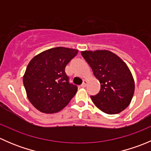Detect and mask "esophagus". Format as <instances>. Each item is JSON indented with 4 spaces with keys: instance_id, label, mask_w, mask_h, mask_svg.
Listing matches in <instances>:
<instances>
[{
    "instance_id": "1",
    "label": "esophagus",
    "mask_w": 151,
    "mask_h": 151,
    "mask_svg": "<svg viewBox=\"0 0 151 151\" xmlns=\"http://www.w3.org/2000/svg\"><path fill=\"white\" fill-rule=\"evenodd\" d=\"M86 85H87V81L85 80H83V84L81 85V87H83V88H85V87L86 86Z\"/></svg>"
}]
</instances>
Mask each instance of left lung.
<instances>
[{
  "mask_svg": "<svg viewBox=\"0 0 151 151\" xmlns=\"http://www.w3.org/2000/svg\"><path fill=\"white\" fill-rule=\"evenodd\" d=\"M81 54L101 83L99 93L91 96L93 104L109 115L126 109L134 92L133 77L126 63L107 50L84 51Z\"/></svg>",
  "mask_w": 151,
  "mask_h": 151,
  "instance_id": "obj_1",
  "label": "left lung"
}]
</instances>
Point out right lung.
I'll list each match as a JSON object with an SVG mask.
<instances>
[{
	"instance_id": "right-lung-1",
	"label": "right lung",
	"mask_w": 151,
	"mask_h": 151,
	"mask_svg": "<svg viewBox=\"0 0 151 151\" xmlns=\"http://www.w3.org/2000/svg\"><path fill=\"white\" fill-rule=\"evenodd\" d=\"M78 50L55 47L35 56L28 63L23 77L28 98L38 110L55 113L63 109L77 91L69 82L65 68Z\"/></svg>"
}]
</instances>
